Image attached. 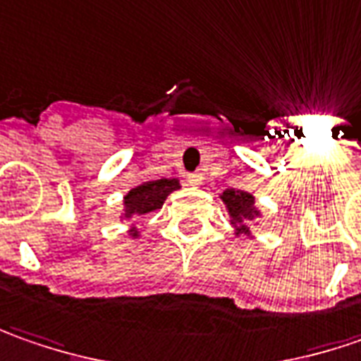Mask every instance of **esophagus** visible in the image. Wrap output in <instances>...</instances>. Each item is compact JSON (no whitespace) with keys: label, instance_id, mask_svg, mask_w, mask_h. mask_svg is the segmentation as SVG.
Returning <instances> with one entry per match:
<instances>
[{"label":"esophagus","instance_id":"obj_1","mask_svg":"<svg viewBox=\"0 0 361 361\" xmlns=\"http://www.w3.org/2000/svg\"><path fill=\"white\" fill-rule=\"evenodd\" d=\"M185 181H188L190 185H200V183L204 181V173H202V171H192V173L185 176Z\"/></svg>","mask_w":361,"mask_h":361}]
</instances>
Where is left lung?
I'll list each match as a JSON object with an SVG mask.
<instances>
[{"label":"left lung","mask_w":361,"mask_h":361,"mask_svg":"<svg viewBox=\"0 0 361 361\" xmlns=\"http://www.w3.org/2000/svg\"><path fill=\"white\" fill-rule=\"evenodd\" d=\"M221 200H224V204L228 205V209H230V216H231V224H238L240 228L238 231L240 233H247V228L243 226V221L245 219H254L257 216V209H255V202H254V195L247 192H242V190H226L224 195H221Z\"/></svg>","instance_id":"1"}]
</instances>
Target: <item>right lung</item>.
<instances>
[{"label":"right lung","mask_w":361,"mask_h":361,"mask_svg":"<svg viewBox=\"0 0 361 361\" xmlns=\"http://www.w3.org/2000/svg\"><path fill=\"white\" fill-rule=\"evenodd\" d=\"M180 188L178 180H156V181H145L142 185L133 188L126 197H123V205H126V218L130 216H143L149 214L154 209H159L166 197L173 190Z\"/></svg>","instance_id":"obj_1"}]
</instances>
